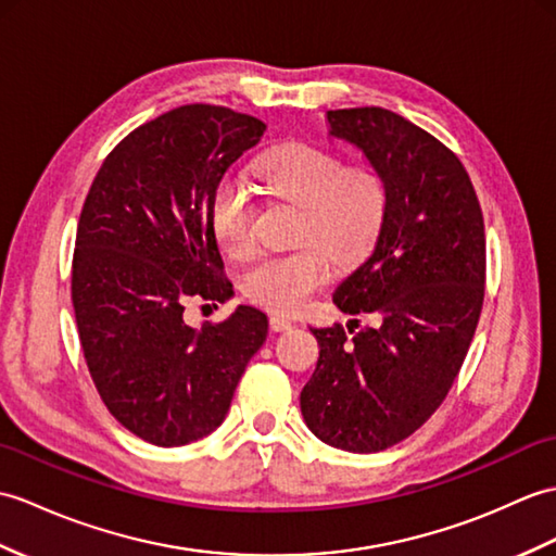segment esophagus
Here are the masks:
<instances>
[{
    "label": "esophagus",
    "instance_id": "obj_1",
    "mask_svg": "<svg viewBox=\"0 0 556 556\" xmlns=\"http://www.w3.org/2000/svg\"><path fill=\"white\" fill-rule=\"evenodd\" d=\"M291 327H293V321L287 319V317H281V315L269 317V329H273V331H289Z\"/></svg>",
    "mask_w": 556,
    "mask_h": 556
}]
</instances>
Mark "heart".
<instances>
[{
  "label": "heart",
  "mask_w": 556,
  "mask_h": 556,
  "mask_svg": "<svg viewBox=\"0 0 556 556\" xmlns=\"http://www.w3.org/2000/svg\"><path fill=\"white\" fill-rule=\"evenodd\" d=\"M255 175L275 197L301 205L299 239L317 241L337 261L363 257L377 241L389 189L371 165H345L337 153L309 144H287L257 163ZM253 199L239 179H225L211 203V227L223 251L235 257L249 255ZM331 279L325 251L303 247L299 251L265 255L243 275V293L273 313L293 315L307 305L309 295Z\"/></svg>",
  "instance_id": "1"
}]
</instances>
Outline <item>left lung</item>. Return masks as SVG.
<instances>
[{
    "instance_id": "obj_1",
    "label": "left lung",
    "mask_w": 556,
    "mask_h": 556,
    "mask_svg": "<svg viewBox=\"0 0 556 556\" xmlns=\"http://www.w3.org/2000/svg\"><path fill=\"white\" fill-rule=\"evenodd\" d=\"M327 130L379 170L389 208L367 261L333 291L341 313L377 325L353 338L309 327L319 359L301 412L321 443L379 453L433 415L467 357L483 307V215L455 153L403 115L327 111Z\"/></svg>"
}]
</instances>
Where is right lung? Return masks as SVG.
I'll use <instances>...</instances> for the list:
<instances>
[{
	"label": "right lung",
	"mask_w": 556,
	"mask_h": 556,
	"mask_svg": "<svg viewBox=\"0 0 556 556\" xmlns=\"http://www.w3.org/2000/svg\"><path fill=\"white\" fill-rule=\"evenodd\" d=\"M263 132L265 123L223 106L173 109L109 153L85 199L73 255L83 353L111 415L151 445L213 433L267 339L253 305L203 329L182 317L187 295H235L219 277L211 203Z\"/></svg>",
	"instance_id": "1"
}]
</instances>
